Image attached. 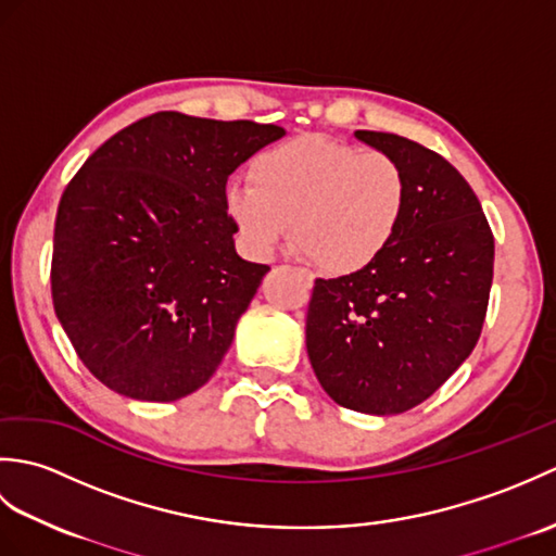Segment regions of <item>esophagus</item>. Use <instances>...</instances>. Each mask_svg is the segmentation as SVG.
<instances>
[{
	"instance_id": "obj_1",
	"label": "esophagus",
	"mask_w": 556,
	"mask_h": 556,
	"mask_svg": "<svg viewBox=\"0 0 556 556\" xmlns=\"http://www.w3.org/2000/svg\"><path fill=\"white\" fill-rule=\"evenodd\" d=\"M299 271H301V277L305 279V285L313 287V275H311V271L308 269H299Z\"/></svg>"
}]
</instances>
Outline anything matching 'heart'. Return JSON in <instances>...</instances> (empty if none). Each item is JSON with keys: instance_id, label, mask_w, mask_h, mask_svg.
<instances>
[{"instance_id": "b5f03b06", "label": "heart", "mask_w": 556, "mask_h": 556, "mask_svg": "<svg viewBox=\"0 0 556 556\" xmlns=\"http://www.w3.org/2000/svg\"><path fill=\"white\" fill-rule=\"evenodd\" d=\"M251 184L227 188V210L257 257L289 239L332 275L370 269L399 239L408 176L396 157L308 134L257 152Z\"/></svg>"}]
</instances>
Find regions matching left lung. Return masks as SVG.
<instances>
[{
    "instance_id": "left-lung-1",
    "label": "left lung",
    "mask_w": 556,
    "mask_h": 556,
    "mask_svg": "<svg viewBox=\"0 0 556 556\" xmlns=\"http://www.w3.org/2000/svg\"><path fill=\"white\" fill-rule=\"evenodd\" d=\"M356 136L401 162L408 212L370 269L315 279L305 346L339 406L392 416L430 399L476 349L494 236L473 188L442 155L396 134Z\"/></svg>"
}]
</instances>
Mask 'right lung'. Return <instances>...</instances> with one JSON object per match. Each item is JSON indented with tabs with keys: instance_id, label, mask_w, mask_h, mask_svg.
<instances>
[{
	"instance_id": "obj_1",
	"label": "right lung",
	"mask_w": 556,
	"mask_h": 556,
	"mask_svg": "<svg viewBox=\"0 0 556 556\" xmlns=\"http://www.w3.org/2000/svg\"><path fill=\"white\" fill-rule=\"evenodd\" d=\"M281 136L275 124L157 112L104 140L68 181L52 303L104 387L176 401L217 370L269 269L233 251L227 179Z\"/></svg>"
}]
</instances>
